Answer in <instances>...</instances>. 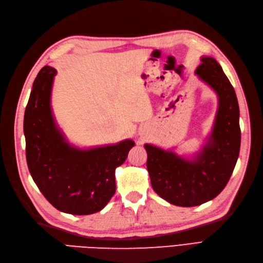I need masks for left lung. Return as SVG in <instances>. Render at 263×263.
<instances>
[{"mask_svg": "<svg viewBox=\"0 0 263 263\" xmlns=\"http://www.w3.org/2000/svg\"><path fill=\"white\" fill-rule=\"evenodd\" d=\"M195 73L218 97V109L208 142L193 159L146 144L147 169L155 192L182 208L216 197L229 181L240 150L239 105L234 87L219 63L202 57Z\"/></svg>", "mask_w": 263, "mask_h": 263, "instance_id": "8db88e82", "label": "left lung"}]
</instances>
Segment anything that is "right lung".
Listing matches in <instances>:
<instances>
[{
	"label": "right lung",
	"mask_w": 263,
	"mask_h": 263,
	"mask_svg": "<svg viewBox=\"0 0 263 263\" xmlns=\"http://www.w3.org/2000/svg\"><path fill=\"white\" fill-rule=\"evenodd\" d=\"M55 74V69L44 67L30 92L24 115L27 165L53 208L72 215H90L104 209L114 195L115 169L125 162L135 142L126 139L90 149L70 145L51 110Z\"/></svg>",
	"instance_id": "right-lung-1"
}]
</instances>
